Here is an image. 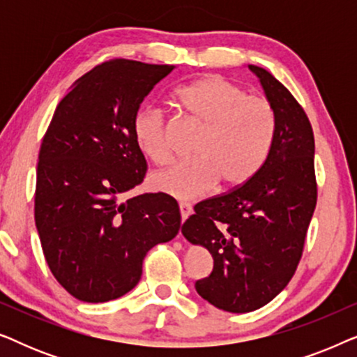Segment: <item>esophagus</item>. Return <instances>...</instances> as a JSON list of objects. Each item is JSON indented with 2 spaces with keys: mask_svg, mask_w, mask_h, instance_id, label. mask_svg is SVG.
<instances>
[{
  "mask_svg": "<svg viewBox=\"0 0 357 357\" xmlns=\"http://www.w3.org/2000/svg\"><path fill=\"white\" fill-rule=\"evenodd\" d=\"M178 209H180V216H182V221H185V219H187L190 214L193 213L192 204H188V203H180Z\"/></svg>",
  "mask_w": 357,
  "mask_h": 357,
  "instance_id": "obj_1",
  "label": "esophagus"
}]
</instances>
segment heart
<instances>
[{"instance_id": "1", "label": "heart", "mask_w": 357, "mask_h": 357, "mask_svg": "<svg viewBox=\"0 0 357 357\" xmlns=\"http://www.w3.org/2000/svg\"><path fill=\"white\" fill-rule=\"evenodd\" d=\"M175 105L188 119L203 125L195 146L197 159L159 170L151 187L177 199L203 197L221 182L222 188L247 183L270 154L275 141V112L266 100L219 75L203 76L180 86ZM135 143L155 164L169 162V125L155 107H141L131 123Z\"/></svg>"}]
</instances>
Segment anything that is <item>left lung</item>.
I'll list each match as a JSON object with an SVG mask.
<instances>
[{
	"mask_svg": "<svg viewBox=\"0 0 357 357\" xmlns=\"http://www.w3.org/2000/svg\"><path fill=\"white\" fill-rule=\"evenodd\" d=\"M276 119L275 141L247 183L195 204L182 234L213 255L211 275L195 282L218 309L245 314L275 299L299 265L317 204L314 131L294 96L260 66Z\"/></svg>",
	"mask_w": 357,
	"mask_h": 357,
	"instance_id": "8db88e82",
	"label": "left lung"
}]
</instances>
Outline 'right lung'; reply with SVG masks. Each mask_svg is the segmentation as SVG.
<instances>
[{
	"instance_id": "obj_1",
	"label": "right lung",
	"mask_w": 357,
	"mask_h": 357,
	"mask_svg": "<svg viewBox=\"0 0 357 357\" xmlns=\"http://www.w3.org/2000/svg\"><path fill=\"white\" fill-rule=\"evenodd\" d=\"M175 66L105 61L58 104L37 164L36 226L56 281L82 302L119 299L141 280L151 248L178 234V204L165 193L120 195L148 164L131 123L141 102Z\"/></svg>"
}]
</instances>
